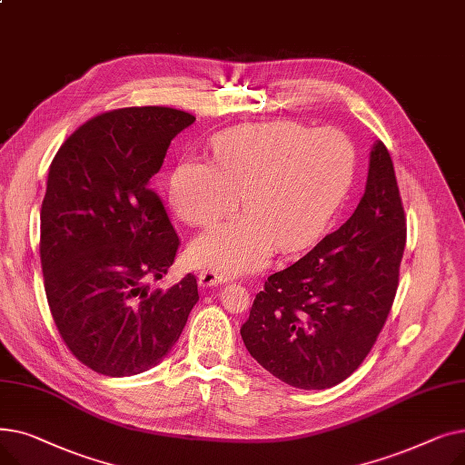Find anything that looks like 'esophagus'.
I'll return each instance as SVG.
<instances>
[{
	"label": "esophagus",
	"mask_w": 465,
	"mask_h": 465,
	"mask_svg": "<svg viewBox=\"0 0 465 465\" xmlns=\"http://www.w3.org/2000/svg\"><path fill=\"white\" fill-rule=\"evenodd\" d=\"M230 281V275H224V273H218V272H213V270H207V272H202L198 275V282L202 288H213V286H218V284H224Z\"/></svg>",
	"instance_id": "esophagus-1"
}]
</instances>
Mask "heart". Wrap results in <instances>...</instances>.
Listing matches in <instances>:
<instances>
[{"mask_svg":"<svg viewBox=\"0 0 465 465\" xmlns=\"http://www.w3.org/2000/svg\"><path fill=\"white\" fill-rule=\"evenodd\" d=\"M214 160H183L169 200L186 224L207 226L232 213L242 192L249 213L203 232L188 249L192 263L224 275L262 270L279 245L307 247L331 223L354 173V146L343 132L284 120L223 134Z\"/></svg>","mask_w":465,"mask_h":465,"instance_id":"b5f03b06","label":"heart"}]
</instances>
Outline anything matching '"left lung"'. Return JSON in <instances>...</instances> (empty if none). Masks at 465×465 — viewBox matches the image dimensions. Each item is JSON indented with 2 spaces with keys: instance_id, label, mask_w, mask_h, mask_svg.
Returning <instances> with one entry per match:
<instances>
[{
  "instance_id": "obj_1",
  "label": "left lung",
  "mask_w": 465,
  "mask_h": 465,
  "mask_svg": "<svg viewBox=\"0 0 465 465\" xmlns=\"http://www.w3.org/2000/svg\"><path fill=\"white\" fill-rule=\"evenodd\" d=\"M396 171L382 141L347 223L286 270L267 277L241 337L282 382L324 390L351 377L392 309L405 249Z\"/></svg>"
}]
</instances>
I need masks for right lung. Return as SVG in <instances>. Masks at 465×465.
Masks as SVG:
<instances>
[{"label":"right lung","mask_w":465,"mask_h":465,"mask_svg":"<svg viewBox=\"0 0 465 465\" xmlns=\"http://www.w3.org/2000/svg\"><path fill=\"white\" fill-rule=\"evenodd\" d=\"M193 120L169 107L104 113L69 135L48 169L39 242L46 302L73 356L102 375L154 368L200 300L190 273L167 292L149 290L179 249L151 181Z\"/></svg>","instance_id":"1"}]
</instances>
